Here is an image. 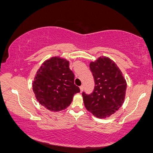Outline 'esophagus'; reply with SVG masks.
<instances>
[{
	"mask_svg": "<svg viewBox=\"0 0 153 153\" xmlns=\"http://www.w3.org/2000/svg\"><path fill=\"white\" fill-rule=\"evenodd\" d=\"M83 88H84V86H79V89H80V92H82V91H83Z\"/></svg>",
	"mask_w": 153,
	"mask_h": 153,
	"instance_id": "34e87169",
	"label": "esophagus"
}]
</instances>
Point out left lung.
I'll list each match as a JSON object with an SVG mask.
<instances>
[{
  "label": "left lung",
  "instance_id": "8db88e82",
  "mask_svg": "<svg viewBox=\"0 0 153 153\" xmlns=\"http://www.w3.org/2000/svg\"><path fill=\"white\" fill-rule=\"evenodd\" d=\"M89 66L95 88L90 95L82 93L84 106L97 118L108 117L124 103L126 81L119 67L108 57H100Z\"/></svg>",
  "mask_w": 153,
  "mask_h": 153
}]
</instances>
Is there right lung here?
I'll return each mask as SVG.
<instances>
[{
    "label": "right lung",
    "instance_id": "add662e5",
    "mask_svg": "<svg viewBox=\"0 0 153 153\" xmlns=\"http://www.w3.org/2000/svg\"><path fill=\"white\" fill-rule=\"evenodd\" d=\"M74 74L69 62L52 57L42 64L34 77L33 91L38 102L51 111H62L71 103L74 95L79 93L74 84Z\"/></svg>",
    "mask_w": 153,
    "mask_h": 153
}]
</instances>
